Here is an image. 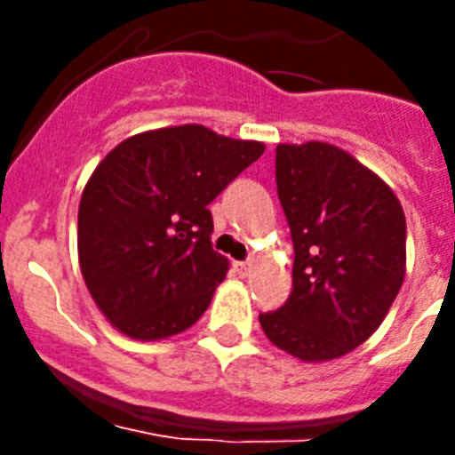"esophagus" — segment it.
I'll list each match as a JSON object with an SVG mask.
<instances>
[{"instance_id":"esophagus-1","label":"esophagus","mask_w":455,"mask_h":455,"mask_svg":"<svg viewBox=\"0 0 455 455\" xmlns=\"http://www.w3.org/2000/svg\"><path fill=\"white\" fill-rule=\"evenodd\" d=\"M252 268H255V264H252V262H235V271L239 273L241 277L251 275Z\"/></svg>"}]
</instances>
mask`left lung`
Listing matches in <instances>:
<instances>
[{"label": "left lung", "instance_id": "1", "mask_svg": "<svg viewBox=\"0 0 455 455\" xmlns=\"http://www.w3.org/2000/svg\"><path fill=\"white\" fill-rule=\"evenodd\" d=\"M277 198L293 241L291 293L259 315L268 339L303 363L367 341L405 277V214L392 188L341 148H275Z\"/></svg>", "mask_w": 455, "mask_h": 455}]
</instances>
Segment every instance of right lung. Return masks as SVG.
<instances>
[{"label": "right lung", "mask_w": 455, "mask_h": 455, "mask_svg": "<svg viewBox=\"0 0 455 455\" xmlns=\"http://www.w3.org/2000/svg\"><path fill=\"white\" fill-rule=\"evenodd\" d=\"M264 155L203 124L140 132L104 156L79 203V268L116 331L155 341L191 328L225 280L207 204Z\"/></svg>", "instance_id": "add662e5"}]
</instances>
